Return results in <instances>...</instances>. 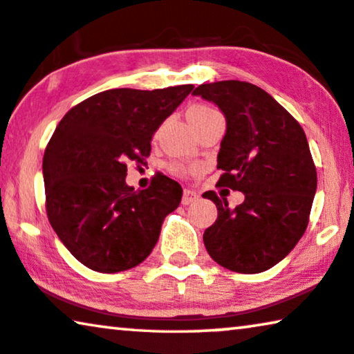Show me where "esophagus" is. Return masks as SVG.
I'll list each match as a JSON object with an SVG mask.
<instances>
[{
	"instance_id": "1",
	"label": "esophagus",
	"mask_w": 354,
	"mask_h": 354,
	"mask_svg": "<svg viewBox=\"0 0 354 354\" xmlns=\"http://www.w3.org/2000/svg\"><path fill=\"white\" fill-rule=\"evenodd\" d=\"M197 198H198V196H197L196 191H192V189H184L183 198H181L183 205H191V203L196 202Z\"/></svg>"
}]
</instances>
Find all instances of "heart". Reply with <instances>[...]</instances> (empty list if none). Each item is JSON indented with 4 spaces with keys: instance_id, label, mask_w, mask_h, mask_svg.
Returning <instances> with one entry per match:
<instances>
[{
    "instance_id": "b5f03b06",
    "label": "heart",
    "mask_w": 354,
    "mask_h": 354,
    "mask_svg": "<svg viewBox=\"0 0 354 354\" xmlns=\"http://www.w3.org/2000/svg\"><path fill=\"white\" fill-rule=\"evenodd\" d=\"M216 112H218V111H215V109H212V107H208V106H194V107L191 109V111L187 112V117H189V120H191V118L212 115V113H216ZM171 170L176 171V173H181V175H184V173L192 171V168H191V167H183V165H173Z\"/></svg>"
}]
</instances>
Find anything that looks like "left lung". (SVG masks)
Masks as SVG:
<instances>
[{
    "label": "left lung",
    "instance_id": "1",
    "mask_svg": "<svg viewBox=\"0 0 354 354\" xmlns=\"http://www.w3.org/2000/svg\"><path fill=\"white\" fill-rule=\"evenodd\" d=\"M220 107L226 134L218 152V184L245 196L229 208L213 191L218 218L203 232L213 260L226 270L257 274L283 260L306 231L317 175L306 134L265 89L239 80L194 89Z\"/></svg>",
    "mask_w": 354,
    "mask_h": 354
}]
</instances>
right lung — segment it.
<instances>
[{"mask_svg": "<svg viewBox=\"0 0 354 354\" xmlns=\"http://www.w3.org/2000/svg\"><path fill=\"white\" fill-rule=\"evenodd\" d=\"M192 89H107L59 122L43 157L48 220L89 270L111 274L138 266L178 208L183 189L176 181L157 175L147 189L134 191L125 181L127 163L151 156L153 133Z\"/></svg>", "mask_w": 354, "mask_h": 354, "instance_id": "add662e5", "label": "right lung"}]
</instances>
